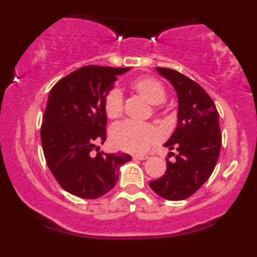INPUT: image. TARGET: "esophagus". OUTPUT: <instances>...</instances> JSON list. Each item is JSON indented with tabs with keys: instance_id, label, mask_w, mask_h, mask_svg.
I'll return each mask as SVG.
<instances>
[{
	"instance_id": "esophagus-1",
	"label": "esophagus",
	"mask_w": 257,
	"mask_h": 257,
	"mask_svg": "<svg viewBox=\"0 0 257 257\" xmlns=\"http://www.w3.org/2000/svg\"><path fill=\"white\" fill-rule=\"evenodd\" d=\"M132 158L135 160H145V159H147V158H149V156H138V154H137V156H133Z\"/></svg>"
}]
</instances>
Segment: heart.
<instances>
[{
    "label": "heart",
    "instance_id": "obj_1",
    "mask_svg": "<svg viewBox=\"0 0 257 257\" xmlns=\"http://www.w3.org/2000/svg\"><path fill=\"white\" fill-rule=\"evenodd\" d=\"M131 89L144 99L154 105L153 111L160 110L159 104L166 100V89L159 80L152 77H139L131 83ZM105 113L107 118L118 119L124 112V98L121 91L113 87L105 96ZM160 139L159 131L150 122L126 120L115 125L111 131V140L115 147L125 152L142 154Z\"/></svg>",
    "mask_w": 257,
    "mask_h": 257
}]
</instances>
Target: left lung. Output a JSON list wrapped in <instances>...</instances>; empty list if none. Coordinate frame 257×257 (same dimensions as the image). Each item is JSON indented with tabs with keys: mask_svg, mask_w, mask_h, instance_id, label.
Returning a JSON list of instances; mask_svg holds the SVG:
<instances>
[{
	"mask_svg": "<svg viewBox=\"0 0 257 257\" xmlns=\"http://www.w3.org/2000/svg\"><path fill=\"white\" fill-rule=\"evenodd\" d=\"M157 71L178 93V126L165 144L177 154L170 153L175 160H166L165 174L150 181V187L161 198L180 201L194 194L215 168L222 143L219 113L209 94L194 80L172 69Z\"/></svg>",
	"mask_w": 257,
	"mask_h": 257,
	"instance_id": "left-lung-1",
	"label": "left lung"
}]
</instances>
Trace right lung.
Returning a JSON list of instances; mask_svg holds the SVG:
<instances>
[{"label": "right lung", "instance_id": "obj_1", "mask_svg": "<svg viewBox=\"0 0 257 257\" xmlns=\"http://www.w3.org/2000/svg\"><path fill=\"white\" fill-rule=\"evenodd\" d=\"M130 68L87 65L63 77L49 93L41 126L45 161L70 194L97 199L110 192L119 167L132 159L126 153L91 154L106 139L105 96L118 75Z\"/></svg>", "mask_w": 257, "mask_h": 257}]
</instances>
